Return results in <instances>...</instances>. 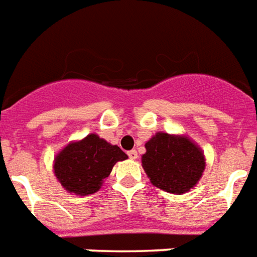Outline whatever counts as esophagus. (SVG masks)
<instances>
[{"instance_id":"34e87169","label":"esophagus","mask_w":257,"mask_h":257,"mask_svg":"<svg viewBox=\"0 0 257 257\" xmlns=\"http://www.w3.org/2000/svg\"><path fill=\"white\" fill-rule=\"evenodd\" d=\"M128 156H129V159H132V160L137 159V151H135V150L129 151Z\"/></svg>"}]
</instances>
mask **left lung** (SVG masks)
Masks as SVG:
<instances>
[{
	"instance_id": "obj_1",
	"label": "left lung",
	"mask_w": 257,
	"mask_h": 257,
	"mask_svg": "<svg viewBox=\"0 0 257 257\" xmlns=\"http://www.w3.org/2000/svg\"><path fill=\"white\" fill-rule=\"evenodd\" d=\"M142 156L151 183L171 194H183L198 183L206 162L202 150L187 136L158 132Z\"/></svg>"
}]
</instances>
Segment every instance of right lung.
I'll use <instances>...</instances> for the list:
<instances>
[{"label":"right lung","mask_w":257,"mask_h":257,"mask_svg":"<svg viewBox=\"0 0 257 257\" xmlns=\"http://www.w3.org/2000/svg\"><path fill=\"white\" fill-rule=\"evenodd\" d=\"M128 159L120 147L111 146L95 133L64 147L54 162L55 175L68 193H97L117 162Z\"/></svg>","instance_id":"add662e5"}]
</instances>
